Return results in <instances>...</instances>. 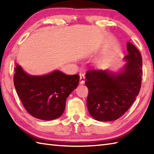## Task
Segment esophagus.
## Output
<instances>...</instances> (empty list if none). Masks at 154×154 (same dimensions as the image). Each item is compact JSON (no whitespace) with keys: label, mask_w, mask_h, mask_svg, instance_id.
<instances>
[{"label":"esophagus","mask_w":154,"mask_h":154,"mask_svg":"<svg viewBox=\"0 0 154 154\" xmlns=\"http://www.w3.org/2000/svg\"><path fill=\"white\" fill-rule=\"evenodd\" d=\"M80 83L81 84H84L85 81V74L84 73H80Z\"/></svg>","instance_id":"34e87169"}]
</instances>
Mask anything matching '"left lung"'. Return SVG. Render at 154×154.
<instances>
[{
    "label": "left lung",
    "instance_id": "1",
    "mask_svg": "<svg viewBox=\"0 0 154 154\" xmlns=\"http://www.w3.org/2000/svg\"><path fill=\"white\" fill-rule=\"evenodd\" d=\"M127 51L124 57L127 63L120 73L90 69L85 74L88 110L98 121L119 119L138 95L143 75L142 55L130 42L127 43Z\"/></svg>",
    "mask_w": 154,
    "mask_h": 154
}]
</instances>
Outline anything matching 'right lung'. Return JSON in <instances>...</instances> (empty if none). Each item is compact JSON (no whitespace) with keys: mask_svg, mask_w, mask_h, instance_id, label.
I'll return each instance as SVG.
<instances>
[{"mask_svg":"<svg viewBox=\"0 0 154 154\" xmlns=\"http://www.w3.org/2000/svg\"><path fill=\"white\" fill-rule=\"evenodd\" d=\"M14 72V87L23 106L30 115L44 120L61 116L67 98L79 81V75H67L60 71L42 76L29 75L18 65Z\"/></svg>","mask_w":154,"mask_h":154,"instance_id":"add662e5","label":"right lung"}]
</instances>
